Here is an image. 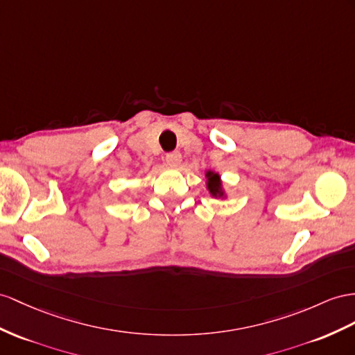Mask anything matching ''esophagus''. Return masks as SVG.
Here are the masks:
<instances>
[{
    "instance_id": "esophagus-1",
    "label": "esophagus",
    "mask_w": 355,
    "mask_h": 355,
    "mask_svg": "<svg viewBox=\"0 0 355 355\" xmlns=\"http://www.w3.org/2000/svg\"><path fill=\"white\" fill-rule=\"evenodd\" d=\"M181 159H183V157H181V154L178 151L166 154V163L172 168H178L180 163H181Z\"/></svg>"
}]
</instances>
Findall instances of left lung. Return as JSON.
Returning <instances> with one entry per match:
<instances>
[{"mask_svg": "<svg viewBox=\"0 0 355 355\" xmlns=\"http://www.w3.org/2000/svg\"><path fill=\"white\" fill-rule=\"evenodd\" d=\"M207 189L210 190L211 196L214 198H223L225 196V192H223V187H222V181H220V175L219 174H214V172L208 171L207 174Z\"/></svg>", "mask_w": 355, "mask_h": 355, "instance_id": "1", "label": "left lung"}]
</instances>
